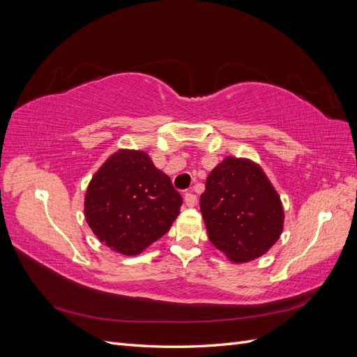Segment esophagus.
<instances>
[{"label": "esophagus", "mask_w": 357, "mask_h": 357, "mask_svg": "<svg viewBox=\"0 0 357 357\" xmlns=\"http://www.w3.org/2000/svg\"><path fill=\"white\" fill-rule=\"evenodd\" d=\"M185 202H186L188 207H195V204H197V195H195V193H193V192L185 193Z\"/></svg>", "instance_id": "1"}]
</instances>
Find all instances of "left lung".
I'll list each match as a JSON object with an SVG mask.
<instances>
[{
    "label": "left lung",
    "mask_w": 357,
    "mask_h": 357,
    "mask_svg": "<svg viewBox=\"0 0 357 357\" xmlns=\"http://www.w3.org/2000/svg\"><path fill=\"white\" fill-rule=\"evenodd\" d=\"M199 207L210 241L236 264L266 253L283 231L278 193L248 159L225 158L208 174Z\"/></svg>",
    "instance_id": "obj_1"
}]
</instances>
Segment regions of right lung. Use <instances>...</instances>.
Instances as JSON below:
<instances>
[{
	"instance_id": "obj_1",
	"label": "right lung",
	"mask_w": 357,
	"mask_h": 357,
	"mask_svg": "<svg viewBox=\"0 0 357 357\" xmlns=\"http://www.w3.org/2000/svg\"><path fill=\"white\" fill-rule=\"evenodd\" d=\"M181 204L169 177L147 153L122 149L92 177L84 218L101 243L134 256L169 231Z\"/></svg>"
}]
</instances>
